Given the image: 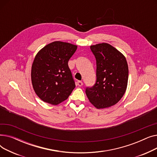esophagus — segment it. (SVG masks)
Returning <instances> with one entry per match:
<instances>
[{
    "label": "esophagus",
    "mask_w": 157,
    "mask_h": 157,
    "mask_svg": "<svg viewBox=\"0 0 157 157\" xmlns=\"http://www.w3.org/2000/svg\"><path fill=\"white\" fill-rule=\"evenodd\" d=\"M77 85L79 86H83V82L82 81H78V82H77Z\"/></svg>",
    "instance_id": "1"
}]
</instances>
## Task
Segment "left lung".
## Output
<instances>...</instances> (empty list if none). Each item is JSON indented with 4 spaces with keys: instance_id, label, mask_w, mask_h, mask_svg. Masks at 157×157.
Returning a JSON list of instances; mask_svg holds the SVG:
<instances>
[{
    "instance_id": "8db88e82",
    "label": "left lung",
    "mask_w": 157,
    "mask_h": 157,
    "mask_svg": "<svg viewBox=\"0 0 157 157\" xmlns=\"http://www.w3.org/2000/svg\"><path fill=\"white\" fill-rule=\"evenodd\" d=\"M96 59V83L86 87L85 92L96 108L116 104L125 93L128 68L125 56L108 43L90 46Z\"/></svg>"
}]
</instances>
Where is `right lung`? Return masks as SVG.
<instances>
[{"mask_svg":"<svg viewBox=\"0 0 157 157\" xmlns=\"http://www.w3.org/2000/svg\"><path fill=\"white\" fill-rule=\"evenodd\" d=\"M76 49V45L55 41L36 55L32 65V83L44 102L59 104L67 99L76 87L68 62Z\"/></svg>","mask_w":157,"mask_h":157,"instance_id":"obj_1","label":"right lung"}]
</instances>
